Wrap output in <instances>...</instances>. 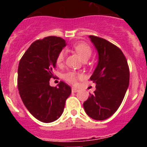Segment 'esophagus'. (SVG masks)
I'll return each instance as SVG.
<instances>
[{
    "label": "esophagus",
    "mask_w": 147,
    "mask_h": 147,
    "mask_svg": "<svg viewBox=\"0 0 147 147\" xmlns=\"http://www.w3.org/2000/svg\"><path fill=\"white\" fill-rule=\"evenodd\" d=\"M79 91V89H76L75 88H72V92L73 93H76V92Z\"/></svg>",
    "instance_id": "1"
}]
</instances>
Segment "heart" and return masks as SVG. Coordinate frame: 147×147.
<instances>
[{
  "mask_svg": "<svg viewBox=\"0 0 147 147\" xmlns=\"http://www.w3.org/2000/svg\"><path fill=\"white\" fill-rule=\"evenodd\" d=\"M73 49L84 61L87 60L92 54L91 48L86 42H76V43L73 45ZM65 53L63 51H61L60 52L57 54V57L56 58V64L57 65H62L65 59ZM62 78L66 82L71 83V84H76L78 80L82 78V74L79 72H76V71H70L63 74Z\"/></svg>",
  "mask_w": 147,
  "mask_h": 147,
  "instance_id": "heart-1",
  "label": "heart"
}]
</instances>
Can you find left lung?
<instances>
[{
    "label": "left lung",
    "instance_id": "obj_1",
    "mask_svg": "<svg viewBox=\"0 0 147 147\" xmlns=\"http://www.w3.org/2000/svg\"><path fill=\"white\" fill-rule=\"evenodd\" d=\"M98 53V62L90 80L96 90L83 103L86 113L95 120H105L113 115L124 99L129 82V69L125 56L114 44L90 35Z\"/></svg>",
    "mask_w": 147,
    "mask_h": 147
}]
</instances>
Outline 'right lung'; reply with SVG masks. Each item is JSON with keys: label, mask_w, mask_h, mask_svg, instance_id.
<instances>
[{"label": "right lung", "mask_w": 147, "mask_h": 147, "mask_svg": "<svg viewBox=\"0 0 147 147\" xmlns=\"http://www.w3.org/2000/svg\"><path fill=\"white\" fill-rule=\"evenodd\" d=\"M66 45L59 37L50 36L33 42L20 59L18 88L23 104L34 117L44 123L57 120L64 110L71 88L60 81L50 86L57 54Z\"/></svg>", "instance_id": "1"}]
</instances>
